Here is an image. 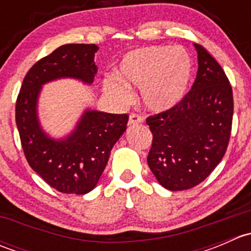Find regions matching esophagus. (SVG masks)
Wrapping results in <instances>:
<instances>
[{
    "instance_id": "obj_1",
    "label": "esophagus",
    "mask_w": 251,
    "mask_h": 251,
    "mask_svg": "<svg viewBox=\"0 0 251 251\" xmlns=\"http://www.w3.org/2000/svg\"><path fill=\"white\" fill-rule=\"evenodd\" d=\"M141 123H143V118L141 115H138V114H131L130 119H128V126H132Z\"/></svg>"
}]
</instances>
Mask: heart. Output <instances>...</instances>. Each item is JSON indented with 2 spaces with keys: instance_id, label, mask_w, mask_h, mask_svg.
Instances as JSON below:
<instances>
[{
  "instance_id": "heart-1",
  "label": "heart",
  "mask_w": 251,
  "mask_h": 251,
  "mask_svg": "<svg viewBox=\"0 0 251 251\" xmlns=\"http://www.w3.org/2000/svg\"><path fill=\"white\" fill-rule=\"evenodd\" d=\"M115 77L103 81V90L119 103L131 100L130 87H141V100L151 111L176 107L188 91L193 60L182 46H148L130 50L116 68Z\"/></svg>"
}]
</instances>
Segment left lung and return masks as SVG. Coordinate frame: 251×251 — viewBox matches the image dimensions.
I'll return each mask as SVG.
<instances>
[{"instance_id":"obj_1","label":"left lung","mask_w":251,"mask_h":251,"mask_svg":"<svg viewBox=\"0 0 251 251\" xmlns=\"http://www.w3.org/2000/svg\"><path fill=\"white\" fill-rule=\"evenodd\" d=\"M192 90L171 109L149 116L153 133L148 166L169 191L203 182L226 153L233 118L232 87L221 65L201 45Z\"/></svg>"}]
</instances>
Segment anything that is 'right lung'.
<instances>
[{
    "label": "right lung",
    "instance_id": "add662e5",
    "mask_svg": "<svg viewBox=\"0 0 251 251\" xmlns=\"http://www.w3.org/2000/svg\"><path fill=\"white\" fill-rule=\"evenodd\" d=\"M96 45L69 44L35 63L25 75L16 104V123L27 163L52 188L86 194L97 186L114 144L126 131L127 114L85 109L74 130L62 138L45 132L39 119L42 86L59 78L92 85Z\"/></svg>",
    "mask_w": 251,
    "mask_h": 251
}]
</instances>
